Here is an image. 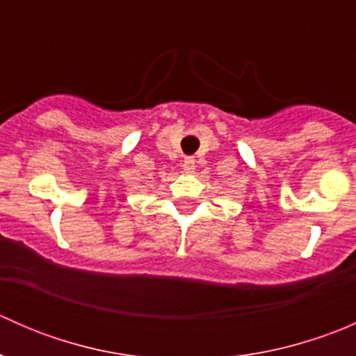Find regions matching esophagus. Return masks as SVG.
<instances>
[{
	"mask_svg": "<svg viewBox=\"0 0 356 356\" xmlns=\"http://www.w3.org/2000/svg\"><path fill=\"white\" fill-rule=\"evenodd\" d=\"M182 168H184L186 174H193L196 168V161L193 156H188L184 161H182Z\"/></svg>",
	"mask_w": 356,
	"mask_h": 356,
	"instance_id": "obj_1",
	"label": "esophagus"
}]
</instances>
